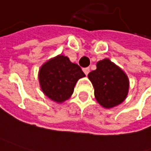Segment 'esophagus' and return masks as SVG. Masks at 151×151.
<instances>
[{"label":"esophagus","mask_w":151,"mask_h":151,"mask_svg":"<svg viewBox=\"0 0 151 151\" xmlns=\"http://www.w3.org/2000/svg\"><path fill=\"white\" fill-rule=\"evenodd\" d=\"M82 70H83V72L85 73V75H88V74L89 73V68H83Z\"/></svg>","instance_id":"esophagus-1"}]
</instances>
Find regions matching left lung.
<instances>
[{
    "label": "left lung",
    "mask_w": 151,
    "mask_h": 151,
    "mask_svg": "<svg viewBox=\"0 0 151 151\" xmlns=\"http://www.w3.org/2000/svg\"><path fill=\"white\" fill-rule=\"evenodd\" d=\"M96 67L88 76L94 88L96 101L105 108L121 104L129 90L126 74L108 58L99 61Z\"/></svg>",
    "instance_id": "left-lung-1"
}]
</instances>
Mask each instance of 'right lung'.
<instances>
[{"label": "right lung", "mask_w": 151, "mask_h": 151, "mask_svg": "<svg viewBox=\"0 0 151 151\" xmlns=\"http://www.w3.org/2000/svg\"><path fill=\"white\" fill-rule=\"evenodd\" d=\"M85 76L81 67L71 63L68 57L58 55L44 63L38 72L43 93L53 101H67L74 92L77 81Z\"/></svg>", "instance_id": "obj_1"}]
</instances>
